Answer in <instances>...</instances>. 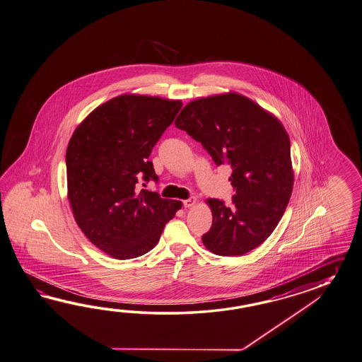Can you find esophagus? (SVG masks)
<instances>
[{"label":"esophagus","instance_id":"34e87169","mask_svg":"<svg viewBox=\"0 0 362 362\" xmlns=\"http://www.w3.org/2000/svg\"><path fill=\"white\" fill-rule=\"evenodd\" d=\"M195 203H197V198H195V197H190L189 199L184 201V207H186V209H189V207H193Z\"/></svg>","mask_w":362,"mask_h":362}]
</instances>
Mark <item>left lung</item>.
<instances>
[{
  "label": "left lung",
  "mask_w": 362,
  "mask_h": 362,
  "mask_svg": "<svg viewBox=\"0 0 362 362\" xmlns=\"http://www.w3.org/2000/svg\"><path fill=\"white\" fill-rule=\"evenodd\" d=\"M175 125L201 142L216 165L232 168V204L207 199L212 226L202 235L203 245L224 257L252 252L278 226L293 189L286 129L272 113L237 93L190 101Z\"/></svg>",
  "instance_id": "left-lung-1"
}]
</instances>
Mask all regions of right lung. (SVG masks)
Masks as SVG:
<instances>
[{
	"label": "right lung",
	"mask_w": 362,
	"mask_h": 362,
	"mask_svg": "<svg viewBox=\"0 0 362 362\" xmlns=\"http://www.w3.org/2000/svg\"><path fill=\"white\" fill-rule=\"evenodd\" d=\"M181 107V100L125 93L93 110L69 141L68 199L76 224L116 259L150 252L182 207L158 193H135L141 178L158 181L148 156Z\"/></svg>",
	"instance_id": "add662e5"
}]
</instances>
